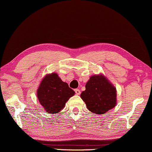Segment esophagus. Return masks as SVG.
<instances>
[{
	"mask_svg": "<svg viewBox=\"0 0 152 152\" xmlns=\"http://www.w3.org/2000/svg\"><path fill=\"white\" fill-rule=\"evenodd\" d=\"M75 92L77 95H80V93H81L80 89H75Z\"/></svg>",
	"mask_w": 152,
	"mask_h": 152,
	"instance_id": "1",
	"label": "esophagus"
}]
</instances>
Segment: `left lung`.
<instances>
[{
	"label": "left lung",
	"instance_id": "8db88e82",
	"mask_svg": "<svg viewBox=\"0 0 152 152\" xmlns=\"http://www.w3.org/2000/svg\"><path fill=\"white\" fill-rule=\"evenodd\" d=\"M80 96L87 109L97 115H103L117 104L116 88L102 74L91 76Z\"/></svg>",
	"mask_w": 152,
	"mask_h": 152
}]
</instances>
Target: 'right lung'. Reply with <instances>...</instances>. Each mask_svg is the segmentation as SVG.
<instances>
[{
  "label": "right lung",
  "mask_w": 152,
  "mask_h": 152,
  "mask_svg": "<svg viewBox=\"0 0 152 152\" xmlns=\"http://www.w3.org/2000/svg\"><path fill=\"white\" fill-rule=\"evenodd\" d=\"M37 95L45 111L55 114L64 109L66 102L75 95V91L61 80L57 73L53 72L47 74L42 79Z\"/></svg>",
  "instance_id": "1"
}]
</instances>
